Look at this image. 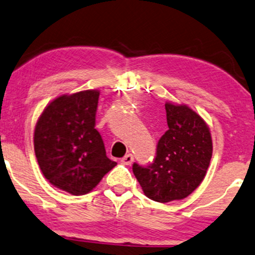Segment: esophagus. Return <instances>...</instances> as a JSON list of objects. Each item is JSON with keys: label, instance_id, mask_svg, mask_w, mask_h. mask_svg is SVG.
Instances as JSON below:
<instances>
[{"label": "esophagus", "instance_id": "esophagus-1", "mask_svg": "<svg viewBox=\"0 0 255 255\" xmlns=\"http://www.w3.org/2000/svg\"><path fill=\"white\" fill-rule=\"evenodd\" d=\"M133 162V155L132 154H127L124 157L122 158V163L124 164H131Z\"/></svg>", "mask_w": 255, "mask_h": 255}]
</instances>
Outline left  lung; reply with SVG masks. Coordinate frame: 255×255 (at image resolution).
<instances>
[{"label": "left lung", "instance_id": "1", "mask_svg": "<svg viewBox=\"0 0 255 255\" xmlns=\"http://www.w3.org/2000/svg\"><path fill=\"white\" fill-rule=\"evenodd\" d=\"M168 130L158 139L148 166L134 162L133 174L149 199L158 203L186 198L199 186L212 156L211 133L202 117L186 105H164Z\"/></svg>", "mask_w": 255, "mask_h": 255}]
</instances>
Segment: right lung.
<instances>
[{"mask_svg": "<svg viewBox=\"0 0 255 255\" xmlns=\"http://www.w3.org/2000/svg\"><path fill=\"white\" fill-rule=\"evenodd\" d=\"M99 91L61 95L39 117L34 151L39 167L53 186L74 196L94 188L117 162L106 156L95 128Z\"/></svg>", "mask_w": 255, "mask_h": 255, "instance_id": "obj_1", "label": "right lung"}]
</instances>
